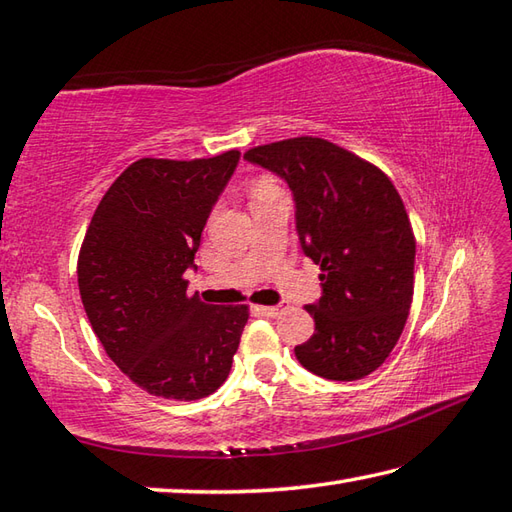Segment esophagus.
Wrapping results in <instances>:
<instances>
[{
    "label": "esophagus",
    "mask_w": 512,
    "mask_h": 512,
    "mask_svg": "<svg viewBox=\"0 0 512 512\" xmlns=\"http://www.w3.org/2000/svg\"><path fill=\"white\" fill-rule=\"evenodd\" d=\"M255 310H257L259 315H264V317H277L279 310H282V308H279V306H257Z\"/></svg>",
    "instance_id": "esophagus-1"
}]
</instances>
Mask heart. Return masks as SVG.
I'll list each match as a JSON object with an SVG mask.
<instances>
[{"label": "heart", "mask_w": 512, "mask_h": 512, "mask_svg": "<svg viewBox=\"0 0 512 512\" xmlns=\"http://www.w3.org/2000/svg\"><path fill=\"white\" fill-rule=\"evenodd\" d=\"M266 184H268V182H259L257 186H266ZM257 186H255V188H257Z\"/></svg>", "instance_id": "heart-1"}]
</instances>
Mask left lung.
<instances>
[{"mask_svg": "<svg viewBox=\"0 0 512 512\" xmlns=\"http://www.w3.org/2000/svg\"><path fill=\"white\" fill-rule=\"evenodd\" d=\"M246 162L293 193L304 255L322 266V297L306 310L315 333L295 346L310 373L355 382L386 362L402 335L415 284V237L393 182L319 137L248 150Z\"/></svg>", "mask_w": 512, "mask_h": 512, "instance_id": "left-lung-1", "label": "left lung"}]
</instances>
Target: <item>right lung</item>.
Masks as SVG:
<instances>
[{
  "label": "right lung",
  "instance_id": "1",
  "mask_svg": "<svg viewBox=\"0 0 512 512\" xmlns=\"http://www.w3.org/2000/svg\"><path fill=\"white\" fill-rule=\"evenodd\" d=\"M242 153L210 159H139L106 190L77 262L82 304L130 382L155 397L193 402L226 382L246 306L188 297L186 270L210 210Z\"/></svg>",
  "mask_w": 512,
  "mask_h": 512
}]
</instances>
